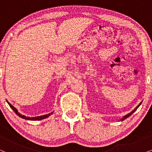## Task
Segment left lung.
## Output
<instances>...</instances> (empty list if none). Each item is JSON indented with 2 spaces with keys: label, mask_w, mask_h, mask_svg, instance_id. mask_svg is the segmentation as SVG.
Wrapping results in <instances>:
<instances>
[{
  "label": "left lung",
  "mask_w": 152,
  "mask_h": 152,
  "mask_svg": "<svg viewBox=\"0 0 152 152\" xmlns=\"http://www.w3.org/2000/svg\"><path fill=\"white\" fill-rule=\"evenodd\" d=\"M140 104H141V103H140V104H138V106H137V107H136V109H135L134 110H133V111H132V112H131V113H129V114H127V115H126L125 116H124V118H122V119H121V121H122V120H125V119H126V118H129V116H130L131 115H132V114L133 113H134V112H135V111H136V110L137 109H138V108L139 107V106H140Z\"/></svg>",
  "instance_id": "obj_1"
}]
</instances>
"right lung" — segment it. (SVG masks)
Masks as SVG:
<instances>
[{"mask_svg":"<svg viewBox=\"0 0 152 152\" xmlns=\"http://www.w3.org/2000/svg\"><path fill=\"white\" fill-rule=\"evenodd\" d=\"M7 103H8V104L10 105V107L12 108V110H13V111H14V112H15V113L16 114V115L19 116L20 118H23V119H26V120H40L44 119V118H48V117H49V116L51 114L53 113V112H52V113H49V114H46V115H41V116H38V117H34V118L26 117V116H25V115H21V114H20L19 113H18V111H17V109H16L15 107H14L13 106H12V105L11 104H10V102H7Z\"/></svg>","mask_w":152,"mask_h":152,"instance_id":"obj_1","label":"right lung"}]
</instances>
